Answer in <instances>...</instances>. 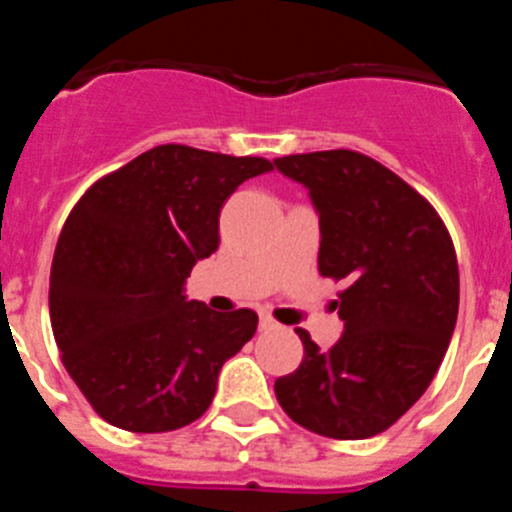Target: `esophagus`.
<instances>
[{"label": "esophagus", "mask_w": 512, "mask_h": 512, "mask_svg": "<svg viewBox=\"0 0 512 512\" xmlns=\"http://www.w3.org/2000/svg\"><path fill=\"white\" fill-rule=\"evenodd\" d=\"M259 328H261V330H274V328H277V320H271L269 315H261Z\"/></svg>", "instance_id": "1"}]
</instances>
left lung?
<instances>
[{
	"label": "left lung",
	"instance_id": "8db88e82",
	"mask_svg": "<svg viewBox=\"0 0 512 512\" xmlns=\"http://www.w3.org/2000/svg\"><path fill=\"white\" fill-rule=\"evenodd\" d=\"M320 217L318 269L348 284L330 351L297 328L305 356L274 392L289 418L341 441L377 436L436 377L459 315V264L428 200L356 151L274 158Z\"/></svg>",
	"mask_w": 512,
	"mask_h": 512
}]
</instances>
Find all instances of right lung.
<instances>
[{
	"label": "right lung",
	"instance_id": "right-lung-1",
	"mask_svg": "<svg viewBox=\"0 0 512 512\" xmlns=\"http://www.w3.org/2000/svg\"><path fill=\"white\" fill-rule=\"evenodd\" d=\"M271 161L158 146L76 202L51 266V325L66 372L107 423L133 433L189 425L217 374L256 333L253 310L187 300L197 261L220 243V210Z\"/></svg>",
	"mask_w": 512,
	"mask_h": 512
}]
</instances>
